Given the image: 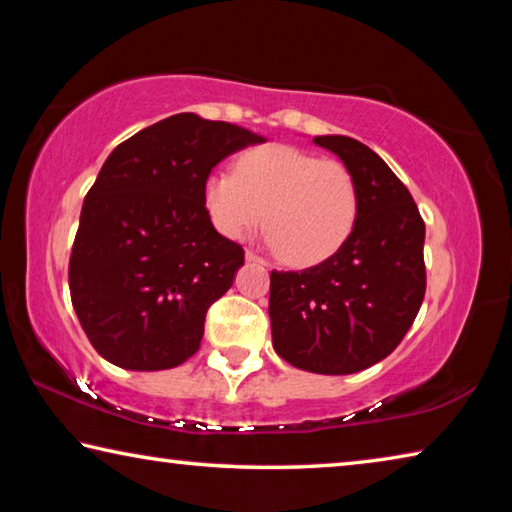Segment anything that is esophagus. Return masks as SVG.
Wrapping results in <instances>:
<instances>
[{
    "label": "esophagus",
    "mask_w": 512,
    "mask_h": 512,
    "mask_svg": "<svg viewBox=\"0 0 512 512\" xmlns=\"http://www.w3.org/2000/svg\"><path fill=\"white\" fill-rule=\"evenodd\" d=\"M246 262H259V264H264V259L259 257L257 253H253V250H246Z\"/></svg>",
    "instance_id": "1"
}]
</instances>
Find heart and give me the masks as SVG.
Listing matches in <instances>:
<instances>
[{"label": "heart", "mask_w": 512, "mask_h": 512, "mask_svg": "<svg viewBox=\"0 0 512 512\" xmlns=\"http://www.w3.org/2000/svg\"><path fill=\"white\" fill-rule=\"evenodd\" d=\"M205 212L228 239L246 237L262 221L282 262L311 266L339 253L359 214V192L339 160L287 144L239 155L235 173L214 171L203 185Z\"/></svg>", "instance_id": "heart-1"}]
</instances>
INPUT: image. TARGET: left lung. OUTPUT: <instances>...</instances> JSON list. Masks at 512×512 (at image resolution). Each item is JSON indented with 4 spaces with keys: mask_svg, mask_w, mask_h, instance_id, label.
<instances>
[{
    "mask_svg": "<svg viewBox=\"0 0 512 512\" xmlns=\"http://www.w3.org/2000/svg\"><path fill=\"white\" fill-rule=\"evenodd\" d=\"M350 169L359 214L339 253L305 271H273L268 316L273 348L291 366L352 375L386 359L424 298V223L391 167L345 135H318Z\"/></svg>",
    "mask_w": 512,
    "mask_h": 512,
    "instance_id": "8db88e82",
    "label": "left lung"
}]
</instances>
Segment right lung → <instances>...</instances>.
<instances>
[{
  "mask_svg": "<svg viewBox=\"0 0 512 512\" xmlns=\"http://www.w3.org/2000/svg\"><path fill=\"white\" fill-rule=\"evenodd\" d=\"M264 142L237 124L180 112L108 155L69 257L72 305L103 359L153 372L198 350L207 309L244 266V248L205 212V178L223 158Z\"/></svg>",
  "mask_w": 512,
  "mask_h": 512,
  "instance_id": "obj_1",
  "label": "right lung"
}]
</instances>
